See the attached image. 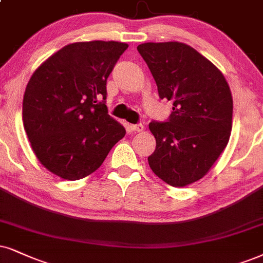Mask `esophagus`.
<instances>
[{
  "instance_id": "obj_1",
  "label": "esophagus",
  "mask_w": 263,
  "mask_h": 263,
  "mask_svg": "<svg viewBox=\"0 0 263 263\" xmlns=\"http://www.w3.org/2000/svg\"><path fill=\"white\" fill-rule=\"evenodd\" d=\"M129 128H131V131H134V132H141V131H143V128H144V126H143L142 124L129 125Z\"/></svg>"
}]
</instances>
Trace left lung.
<instances>
[{
  "instance_id": "1",
  "label": "left lung",
  "mask_w": 263,
  "mask_h": 263,
  "mask_svg": "<svg viewBox=\"0 0 263 263\" xmlns=\"http://www.w3.org/2000/svg\"><path fill=\"white\" fill-rule=\"evenodd\" d=\"M158 86L172 102L167 121H152L156 148L148 158L153 172L172 187L197 182L229 141L233 99L224 76L212 63L182 42H147L138 47Z\"/></svg>"
}]
</instances>
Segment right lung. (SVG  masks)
I'll return each instance as SVG.
<instances>
[{
    "mask_svg": "<svg viewBox=\"0 0 263 263\" xmlns=\"http://www.w3.org/2000/svg\"><path fill=\"white\" fill-rule=\"evenodd\" d=\"M128 45H66L36 69L23 99V124L39 161L76 181L103 164L126 129L108 114L107 79Z\"/></svg>",
    "mask_w": 263,
    "mask_h": 263,
    "instance_id": "right-lung-1",
    "label": "right lung"
}]
</instances>
